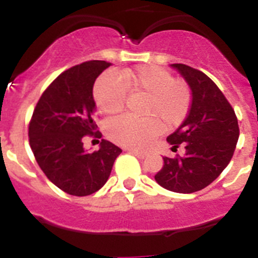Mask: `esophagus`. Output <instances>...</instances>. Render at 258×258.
<instances>
[{
  "mask_svg": "<svg viewBox=\"0 0 258 258\" xmlns=\"http://www.w3.org/2000/svg\"><path fill=\"white\" fill-rule=\"evenodd\" d=\"M129 152L133 153V155L137 156L138 158H145L146 155H147V153L143 152V151H138V150H129Z\"/></svg>",
  "mask_w": 258,
  "mask_h": 258,
  "instance_id": "34e87169",
  "label": "esophagus"
}]
</instances>
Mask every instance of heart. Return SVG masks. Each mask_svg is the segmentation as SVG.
Masks as SVG:
<instances>
[{"label": "heart", "instance_id": "1", "mask_svg": "<svg viewBox=\"0 0 258 258\" xmlns=\"http://www.w3.org/2000/svg\"><path fill=\"white\" fill-rule=\"evenodd\" d=\"M126 91L146 96L142 106L145 117L120 116L105 126L108 138L124 147H145L162 129L178 127L192 105V92L185 83L174 79L162 68L141 65L122 70L120 77L106 73L97 80L93 88L97 107L106 115L119 113L125 106Z\"/></svg>", "mask_w": 258, "mask_h": 258}]
</instances>
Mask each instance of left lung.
<instances>
[{"label": "left lung", "mask_w": 258, "mask_h": 258, "mask_svg": "<svg viewBox=\"0 0 258 258\" xmlns=\"http://www.w3.org/2000/svg\"><path fill=\"white\" fill-rule=\"evenodd\" d=\"M192 91V105L183 124L167 137L176 150L185 147L183 157H164L155 175L162 188L176 193H193L206 188L233 157L239 126L233 107L219 87L205 73L184 63H172Z\"/></svg>", "instance_id": "8db88e82"}]
</instances>
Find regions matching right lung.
<instances>
[{
    "label": "right lung",
    "mask_w": 258,
    "mask_h": 258,
    "mask_svg": "<svg viewBox=\"0 0 258 258\" xmlns=\"http://www.w3.org/2000/svg\"><path fill=\"white\" fill-rule=\"evenodd\" d=\"M110 62L86 61L58 75L43 92L29 122V145L42 171L68 195L89 196L102 188L121 153L102 139L100 150L89 153L83 138H101L93 121V86Z\"/></svg>",
    "instance_id": "add662e5"
}]
</instances>
